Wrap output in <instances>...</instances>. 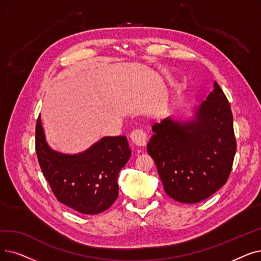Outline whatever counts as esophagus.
I'll return each mask as SVG.
<instances>
[{
    "mask_svg": "<svg viewBox=\"0 0 261 261\" xmlns=\"http://www.w3.org/2000/svg\"><path fill=\"white\" fill-rule=\"evenodd\" d=\"M130 139L133 144L138 146H145L147 143V134L141 129H135L131 132Z\"/></svg>",
    "mask_w": 261,
    "mask_h": 261,
    "instance_id": "1",
    "label": "esophagus"
}]
</instances>
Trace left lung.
<instances>
[{"mask_svg": "<svg viewBox=\"0 0 261 261\" xmlns=\"http://www.w3.org/2000/svg\"><path fill=\"white\" fill-rule=\"evenodd\" d=\"M195 110L194 118L154 123L147 151L164 191L173 199L195 203L227 181L237 150L230 105L220 85Z\"/></svg>", "mask_w": 261, "mask_h": 261, "instance_id": "obj_1", "label": "left lung"}]
</instances>
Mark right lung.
Returning <instances> with one entry per match:
<instances>
[{
    "mask_svg": "<svg viewBox=\"0 0 261 261\" xmlns=\"http://www.w3.org/2000/svg\"><path fill=\"white\" fill-rule=\"evenodd\" d=\"M35 134L40 168L60 202L83 214H98L114 203L118 174L131 155L126 137H106L83 152L65 154L47 144L40 115Z\"/></svg>",
    "mask_w": 261,
    "mask_h": 261,
    "instance_id": "right-lung-1",
    "label": "right lung"
}]
</instances>
